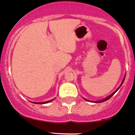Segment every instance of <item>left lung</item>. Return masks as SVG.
<instances>
[{
    "label": "left lung",
    "mask_w": 135,
    "mask_h": 135,
    "mask_svg": "<svg viewBox=\"0 0 135 135\" xmlns=\"http://www.w3.org/2000/svg\"><path fill=\"white\" fill-rule=\"evenodd\" d=\"M124 79H123V81H122V84H121L120 86H122V84H123V81H124ZM120 86H119V87H120ZM119 88H118V89H117V90H116V91H114V93H113V94H111V95H110L109 97H107V98L101 100V101H95V103H101V102H103V101H107V100L109 99H110V98H111V97H112V95H114V94H115V93H116V91H118V89L119 88Z\"/></svg>",
    "instance_id": "obj_1"
}]
</instances>
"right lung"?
I'll return each mask as SVG.
<instances>
[{
    "label": "right lung",
    "mask_w": 135,
    "mask_h": 135,
    "mask_svg": "<svg viewBox=\"0 0 135 135\" xmlns=\"http://www.w3.org/2000/svg\"><path fill=\"white\" fill-rule=\"evenodd\" d=\"M52 100H50V101H46V102H42V103H36V104H45V103H49L51 102V101H52Z\"/></svg>",
    "instance_id": "obj_1"
}]
</instances>
